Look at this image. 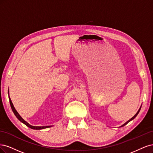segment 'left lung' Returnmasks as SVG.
<instances>
[{"mask_svg":"<svg viewBox=\"0 0 153 153\" xmlns=\"http://www.w3.org/2000/svg\"><path fill=\"white\" fill-rule=\"evenodd\" d=\"M140 109H141V107H140V109H139V111H138V112H137V114H135V116H134V117H131V119H130V120H128V121H127V122H126V123H125V124H124V125H122V126H125V125H126V124H127V123H129V122H130V121H131V120H134V118H135V117H136V116H137V114H139V111H140Z\"/></svg>","mask_w":153,"mask_h":153,"instance_id":"8db88e82","label":"left lung"}]
</instances>
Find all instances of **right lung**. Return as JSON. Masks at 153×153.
I'll return each mask as SVG.
<instances>
[{
  "instance_id": "obj_1",
  "label": "right lung",
  "mask_w": 153,
  "mask_h": 153,
  "mask_svg": "<svg viewBox=\"0 0 153 153\" xmlns=\"http://www.w3.org/2000/svg\"><path fill=\"white\" fill-rule=\"evenodd\" d=\"M9 102H10V105H11V109H12V110H13V112H14V114H15V116H16V117L18 118V119L19 121H20L21 122H22L23 123H24V124L26 126H27L28 127L30 128L33 129V130H41V129H44V128H46L51 127V126H32V125H29L27 122H26L25 121V120L23 119V118H22L20 116H19V114H18V112L16 111L15 108L14 107V105H13V103H12V102H11V100L10 98H9Z\"/></svg>"
}]
</instances>
